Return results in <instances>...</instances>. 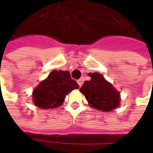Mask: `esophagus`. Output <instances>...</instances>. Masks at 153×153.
<instances>
[{"mask_svg": "<svg viewBox=\"0 0 153 153\" xmlns=\"http://www.w3.org/2000/svg\"><path fill=\"white\" fill-rule=\"evenodd\" d=\"M78 83H79V87L82 86V85H83V79H79L78 80Z\"/></svg>", "mask_w": 153, "mask_h": 153, "instance_id": "1", "label": "esophagus"}]
</instances>
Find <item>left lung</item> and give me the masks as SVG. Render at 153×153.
Returning a JSON list of instances; mask_svg holds the SVG:
<instances>
[{
	"instance_id": "8db88e82",
	"label": "left lung",
	"mask_w": 153,
	"mask_h": 153,
	"mask_svg": "<svg viewBox=\"0 0 153 153\" xmlns=\"http://www.w3.org/2000/svg\"><path fill=\"white\" fill-rule=\"evenodd\" d=\"M89 81H85L80 88L90 106L102 111H111L118 107L120 95L112 84L99 73H89Z\"/></svg>"
}]
</instances>
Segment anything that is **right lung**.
Masks as SVG:
<instances>
[{"label":"right lung","mask_w":153,"mask_h":153,"mask_svg":"<svg viewBox=\"0 0 153 153\" xmlns=\"http://www.w3.org/2000/svg\"><path fill=\"white\" fill-rule=\"evenodd\" d=\"M79 88L69 71L53 70L33 90V102L42 109L56 108L62 105L68 93Z\"/></svg>","instance_id":"right-lung-1"}]
</instances>
